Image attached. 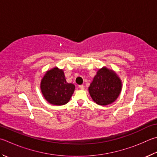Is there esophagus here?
<instances>
[{
	"instance_id": "obj_1",
	"label": "esophagus",
	"mask_w": 157,
	"mask_h": 157,
	"mask_svg": "<svg viewBox=\"0 0 157 157\" xmlns=\"http://www.w3.org/2000/svg\"><path fill=\"white\" fill-rule=\"evenodd\" d=\"M78 87L81 89V90H84L85 89V87H84V85H79L78 86Z\"/></svg>"
}]
</instances>
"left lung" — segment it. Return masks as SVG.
I'll list each match as a JSON object with an SVG mask.
<instances>
[{"label":"left lung","instance_id":"left-lung-1","mask_svg":"<svg viewBox=\"0 0 157 157\" xmlns=\"http://www.w3.org/2000/svg\"><path fill=\"white\" fill-rule=\"evenodd\" d=\"M122 90V82L113 71L102 67L98 71L89 87L91 98L99 105H107L113 102Z\"/></svg>","mask_w":157,"mask_h":157}]
</instances>
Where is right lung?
<instances>
[{
	"label": "right lung",
	"mask_w": 157,
	"mask_h": 157,
	"mask_svg": "<svg viewBox=\"0 0 157 157\" xmlns=\"http://www.w3.org/2000/svg\"><path fill=\"white\" fill-rule=\"evenodd\" d=\"M75 89V85L67 82L63 71L57 67L48 71L41 81L44 97L55 105H63L68 102Z\"/></svg>",
	"instance_id": "obj_1"
}]
</instances>
